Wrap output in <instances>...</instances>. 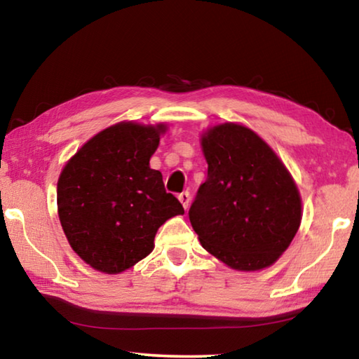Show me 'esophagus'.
<instances>
[{
    "instance_id": "34e87169",
    "label": "esophagus",
    "mask_w": 359,
    "mask_h": 359,
    "mask_svg": "<svg viewBox=\"0 0 359 359\" xmlns=\"http://www.w3.org/2000/svg\"><path fill=\"white\" fill-rule=\"evenodd\" d=\"M177 198H179V201L182 203V205H184V209L187 210V209H188V205H190V201H191L190 193H188V191H184V193H180Z\"/></svg>"
}]
</instances>
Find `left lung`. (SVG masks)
<instances>
[{
	"mask_svg": "<svg viewBox=\"0 0 359 359\" xmlns=\"http://www.w3.org/2000/svg\"><path fill=\"white\" fill-rule=\"evenodd\" d=\"M201 149L208 179L188 212L201 245L231 269L272 266L301 224L294 179L264 139L241 123L210 126Z\"/></svg>",
	"mask_w": 359,
	"mask_h": 359,
	"instance_id": "8db88e82",
	"label": "left lung"
}]
</instances>
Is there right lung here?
<instances>
[{
    "label": "right lung",
    "mask_w": 359,
    "mask_h": 359,
    "mask_svg": "<svg viewBox=\"0 0 359 359\" xmlns=\"http://www.w3.org/2000/svg\"><path fill=\"white\" fill-rule=\"evenodd\" d=\"M168 126L120 121L88 139L57 184L58 217L69 245L102 274H120L154 250L158 228L184 215L150 158Z\"/></svg>",
    "instance_id": "1"
}]
</instances>
